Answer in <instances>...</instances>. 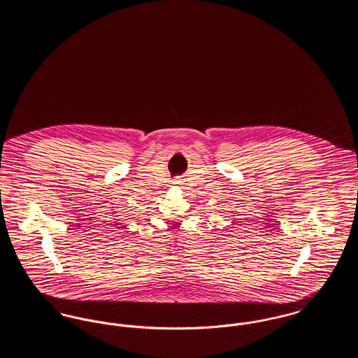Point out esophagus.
Segmentation results:
<instances>
[{"instance_id":"1","label":"esophagus","mask_w":358,"mask_h":358,"mask_svg":"<svg viewBox=\"0 0 358 358\" xmlns=\"http://www.w3.org/2000/svg\"><path fill=\"white\" fill-rule=\"evenodd\" d=\"M176 184H180V182H176Z\"/></svg>"}]
</instances>
